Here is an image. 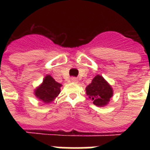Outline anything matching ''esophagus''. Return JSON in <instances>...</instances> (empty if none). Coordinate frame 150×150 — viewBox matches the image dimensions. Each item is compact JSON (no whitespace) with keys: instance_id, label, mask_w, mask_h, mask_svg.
Returning <instances> with one entry per match:
<instances>
[{"instance_id":"obj_1","label":"esophagus","mask_w":150,"mask_h":150,"mask_svg":"<svg viewBox=\"0 0 150 150\" xmlns=\"http://www.w3.org/2000/svg\"><path fill=\"white\" fill-rule=\"evenodd\" d=\"M71 82H72V83H78V79H76V78L73 77V78H71Z\"/></svg>"}]
</instances>
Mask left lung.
I'll use <instances>...</instances> for the list:
<instances>
[{"instance_id": "1", "label": "left lung", "mask_w": 150, "mask_h": 150, "mask_svg": "<svg viewBox=\"0 0 150 150\" xmlns=\"http://www.w3.org/2000/svg\"><path fill=\"white\" fill-rule=\"evenodd\" d=\"M86 95L97 107H105L113 95V90L110 83L101 75H96L86 88Z\"/></svg>"}]
</instances>
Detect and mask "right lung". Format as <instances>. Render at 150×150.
<instances>
[{
	"label": "right lung",
	"instance_id": "right-lung-1",
	"mask_svg": "<svg viewBox=\"0 0 150 150\" xmlns=\"http://www.w3.org/2000/svg\"><path fill=\"white\" fill-rule=\"evenodd\" d=\"M62 85L57 83L50 75H46L43 82L34 89V95L44 104H50L61 92Z\"/></svg>",
	"mask_w": 150,
	"mask_h": 150
}]
</instances>
